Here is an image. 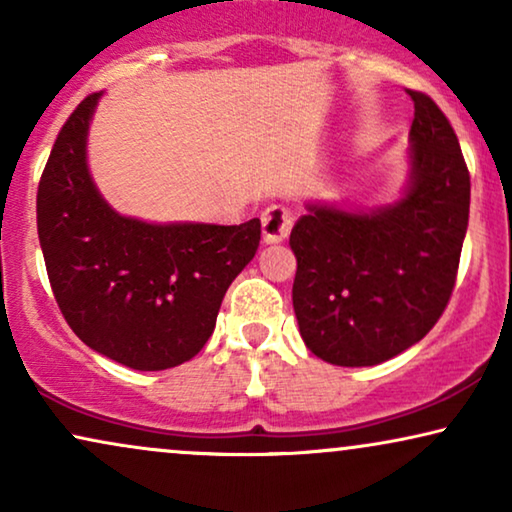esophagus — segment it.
Instances as JSON below:
<instances>
[{"mask_svg": "<svg viewBox=\"0 0 512 512\" xmlns=\"http://www.w3.org/2000/svg\"><path fill=\"white\" fill-rule=\"evenodd\" d=\"M261 226H263V240L268 244H277L286 240V235L291 233L293 226V214L289 207L272 205L261 214Z\"/></svg>", "mask_w": 512, "mask_h": 512, "instance_id": "1", "label": "esophagus"}]
</instances>
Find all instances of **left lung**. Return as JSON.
<instances>
[{
	"label": "left lung",
	"mask_w": 512,
	"mask_h": 512,
	"mask_svg": "<svg viewBox=\"0 0 512 512\" xmlns=\"http://www.w3.org/2000/svg\"><path fill=\"white\" fill-rule=\"evenodd\" d=\"M415 102L403 198L373 212L307 205L289 244L293 310L307 349L333 366H377L436 326L457 282L471 174L450 121Z\"/></svg>",
	"instance_id": "8db88e82"
}]
</instances>
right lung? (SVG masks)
<instances>
[{
	"mask_svg": "<svg viewBox=\"0 0 512 512\" xmlns=\"http://www.w3.org/2000/svg\"><path fill=\"white\" fill-rule=\"evenodd\" d=\"M100 95L67 118L41 174L46 272L62 317L90 349L135 370L174 368L214 333L228 286L256 254L261 221L146 223L111 209L86 160Z\"/></svg>",
	"mask_w": 512,
	"mask_h": 512,
	"instance_id": "right-lung-1",
	"label": "right lung"
}]
</instances>
